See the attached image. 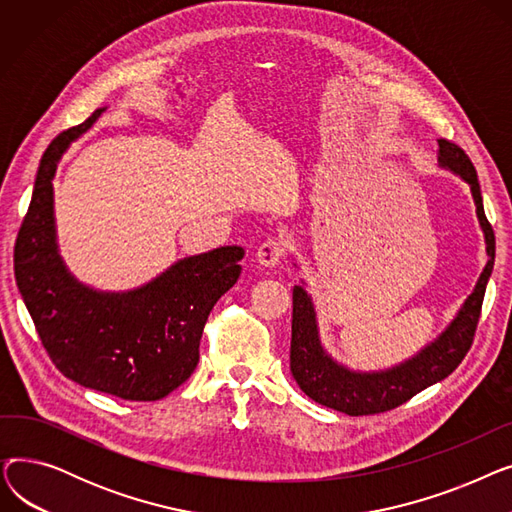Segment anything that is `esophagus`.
I'll return each mask as SVG.
<instances>
[{
    "label": "esophagus",
    "instance_id": "esophagus-1",
    "mask_svg": "<svg viewBox=\"0 0 512 512\" xmlns=\"http://www.w3.org/2000/svg\"><path fill=\"white\" fill-rule=\"evenodd\" d=\"M286 253L284 238H267L257 249V263L263 267H276Z\"/></svg>",
    "mask_w": 512,
    "mask_h": 512
}]
</instances>
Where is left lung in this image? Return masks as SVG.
<instances>
[{"mask_svg":"<svg viewBox=\"0 0 512 512\" xmlns=\"http://www.w3.org/2000/svg\"><path fill=\"white\" fill-rule=\"evenodd\" d=\"M438 166L450 170L469 184L483 240H486L488 263L483 267L473 292L465 299L463 307L454 315L446 330L434 342L425 344L411 359L380 371H355L338 363L321 344L315 305L305 288V282L294 286L290 371L299 388L319 405L351 417L396 409L427 386L448 378L469 353L481 313L483 294H486V286L494 270L496 238L486 218V211H483L477 172L467 153L446 139H438Z\"/></svg>","mask_w":512,"mask_h":512,"instance_id":"1","label":"left lung"}]
</instances>
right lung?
<instances>
[{"label":"right lung","mask_w":512,"mask_h":512,"mask_svg":"<svg viewBox=\"0 0 512 512\" xmlns=\"http://www.w3.org/2000/svg\"><path fill=\"white\" fill-rule=\"evenodd\" d=\"M64 130L41 157L33 199L14 247V276L41 344L68 380L124 400H159L199 363L209 311L240 276L242 247H220L172 263L151 282L105 292L66 267L53 218V176L66 149L99 120Z\"/></svg>","instance_id":"1"}]
</instances>
